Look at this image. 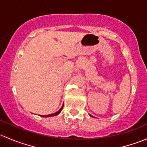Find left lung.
<instances>
[{"label": "left lung", "mask_w": 147, "mask_h": 147, "mask_svg": "<svg viewBox=\"0 0 147 147\" xmlns=\"http://www.w3.org/2000/svg\"><path fill=\"white\" fill-rule=\"evenodd\" d=\"M90 116H92V115H90Z\"/></svg>", "instance_id": "left-lung-1"}]
</instances>
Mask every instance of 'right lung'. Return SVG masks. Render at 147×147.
I'll list each match as a JSON object with an SVG mask.
<instances>
[{"label": "right lung", "mask_w": 147, "mask_h": 147, "mask_svg": "<svg viewBox=\"0 0 147 147\" xmlns=\"http://www.w3.org/2000/svg\"><path fill=\"white\" fill-rule=\"evenodd\" d=\"M63 106H62V107L60 108V110L59 111H57V112H55V113H54V114H51V115H44V116H41V117H53V116H56V115H59V114L60 113V112H61L62 111V109H63Z\"/></svg>", "instance_id": "add662e5"}]
</instances>
